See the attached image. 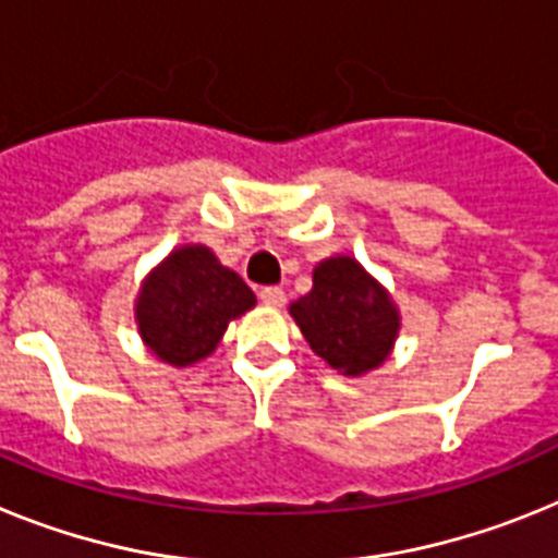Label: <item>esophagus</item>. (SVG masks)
<instances>
[{
	"mask_svg": "<svg viewBox=\"0 0 558 558\" xmlns=\"http://www.w3.org/2000/svg\"><path fill=\"white\" fill-rule=\"evenodd\" d=\"M260 303L269 308H280L286 303V292L280 289V286H266V289H260Z\"/></svg>",
	"mask_w": 558,
	"mask_h": 558,
	"instance_id": "obj_1",
	"label": "esophagus"
}]
</instances>
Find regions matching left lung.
I'll return each instance as SVG.
<instances>
[{"instance_id":"8db88e82","label":"left lung","mask_w":558,"mask_h":558,"mask_svg":"<svg viewBox=\"0 0 558 558\" xmlns=\"http://www.w3.org/2000/svg\"><path fill=\"white\" fill-rule=\"evenodd\" d=\"M306 342L342 376H362L390 356L401 317L385 286L351 255L314 269L312 292L289 306Z\"/></svg>"}]
</instances>
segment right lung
I'll return each mask as SVG.
<instances>
[{
  "label": "right lung",
  "mask_w": 558,
  "mask_h": 558,
  "mask_svg": "<svg viewBox=\"0 0 558 558\" xmlns=\"http://www.w3.org/2000/svg\"><path fill=\"white\" fill-rule=\"evenodd\" d=\"M255 306L239 275L219 264L207 246L173 250L137 294V331L148 351L173 367H187L216 351L230 319Z\"/></svg>",
  "instance_id": "right-lung-1"
}]
</instances>
